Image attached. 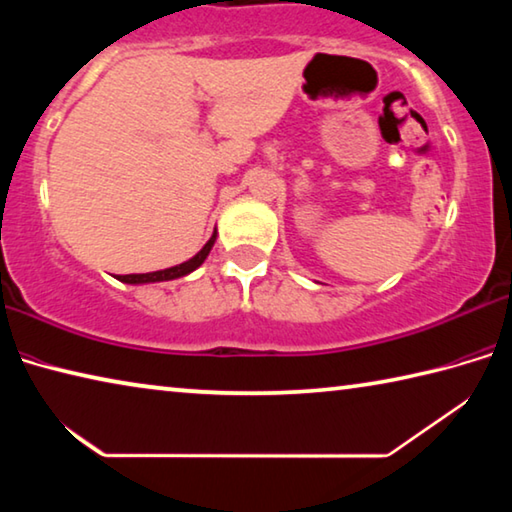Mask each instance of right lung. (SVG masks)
<instances>
[{"mask_svg":"<svg viewBox=\"0 0 512 512\" xmlns=\"http://www.w3.org/2000/svg\"><path fill=\"white\" fill-rule=\"evenodd\" d=\"M216 241V230L212 232V237L207 244L198 250V253L187 259V262L178 264V266H171V268H162V271H153V273H131V275H117L119 282H126V284H153V282H169V280H178V277H185L192 271H196L198 266H201L207 255H210V250Z\"/></svg>","mask_w":512,"mask_h":512,"instance_id":"obj_1","label":"right lung"}]
</instances>
